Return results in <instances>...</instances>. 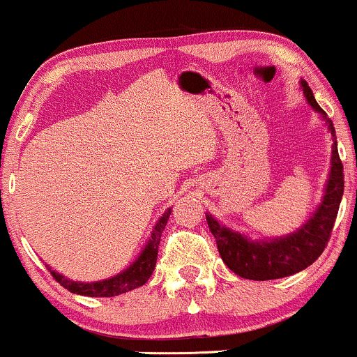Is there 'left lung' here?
Listing matches in <instances>:
<instances>
[{
	"label": "left lung",
	"mask_w": 357,
	"mask_h": 357,
	"mask_svg": "<svg viewBox=\"0 0 357 357\" xmlns=\"http://www.w3.org/2000/svg\"><path fill=\"white\" fill-rule=\"evenodd\" d=\"M301 88L309 105L321 113L333 135V155H331V172L324 188V197L319 207L312 213L303 227L289 236L269 238V241H250L241 232H234L219 220L207 213V224L215 237L217 249L230 271L250 280H271L287 278L304 271L317 261L328 245L334 222H336L339 204L344 194V174L342 162L337 153L336 130L326 112L317 105L312 90L305 79H301Z\"/></svg>",
	"instance_id": "left-lung-1"
}]
</instances>
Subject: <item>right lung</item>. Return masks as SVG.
I'll return each instance as SVG.
<instances>
[{
	"label": "right lung",
	"mask_w": 357,
	"mask_h": 357,
	"mask_svg": "<svg viewBox=\"0 0 357 357\" xmlns=\"http://www.w3.org/2000/svg\"><path fill=\"white\" fill-rule=\"evenodd\" d=\"M170 213L172 208H169V211L157 220V224H155V227L152 230V236H150L144 250H142L140 255L137 257V261L125 271H121L120 274L113 275V278L96 280V282H78V280L66 279L65 275L58 274V272H54L50 266L46 267L52 272L53 278L56 279V282H60L63 287L68 289L73 294L88 297H113L125 294V292L128 291H133V289L144 286L146 280L150 279V275H152L155 264H157L158 244H160L162 232L163 229H165Z\"/></svg>",
	"instance_id": "add662e5"
}]
</instances>
